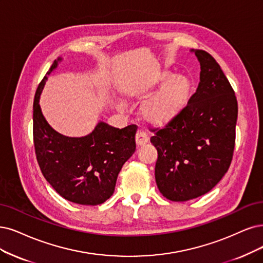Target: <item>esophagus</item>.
<instances>
[{"label": "esophagus", "instance_id": "1", "mask_svg": "<svg viewBox=\"0 0 263 263\" xmlns=\"http://www.w3.org/2000/svg\"><path fill=\"white\" fill-rule=\"evenodd\" d=\"M135 142H137L138 146H143L148 142V135L142 130L138 131L137 135H135Z\"/></svg>", "mask_w": 263, "mask_h": 263}]
</instances>
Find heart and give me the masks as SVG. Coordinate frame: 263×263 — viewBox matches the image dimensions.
I'll return each mask as SVG.
<instances>
[{
  "label": "heart",
  "instance_id": "obj_1",
  "mask_svg": "<svg viewBox=\"0 0 263 263\" xmlns=\"http://www.w3.org/2000/svg\"><path fill=\"white\" fill-rule=\"evenodd\" d=\"M157 85L162 86L143 103L140 114L149 124L163 126L176 119L185 108L191 100L193 85L185 76H176L171 71H162L147 85L126 87L125 94L128 96H141Z\"/></svg>",
  "mask_w": 263,
  "mask_h": 263
}]
</instances>
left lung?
<instances>
[{
    "label": "left lung",
    "instance_id": "left-lung-1",
    "mask_svg": "<svg viewBox=\"0 0 263 263\" xmlns=\"http://www.w3.org/2000/svg\"><path fill=\"white\" fill-rule=\"evenodd\" d=\"M191 52L200 64L197 90L177 118L151 138L158 152L157 186L172 201L197 198L215 187L235 145V93L215 58L202 50Z\"/></svg>",
    "mask_w": 263,
    "mask_h": 263
}]
</instances>
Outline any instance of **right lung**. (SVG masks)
Masks as SVG:
<instances>
[{"label":"right lung","mask_w":263,"mask_h":263,"mask_svg":"<svg viewBox=\"0 0 263 263\" xmlns=\"http://www.w3.org/2000/svg\"><path fill=\"white\" fill-rule=\"evenodd\" d=\"M57 58L39 84L33 102V143L42 174L62 197L74 203L95 206L105 202L115 191L123 166L135 152L138 126L114 128L100 121L81 138L66 137L47 123L41 111L40 95L47 76L56 69Z\"/></svg>","instance_id":"1"}]
</instances>
